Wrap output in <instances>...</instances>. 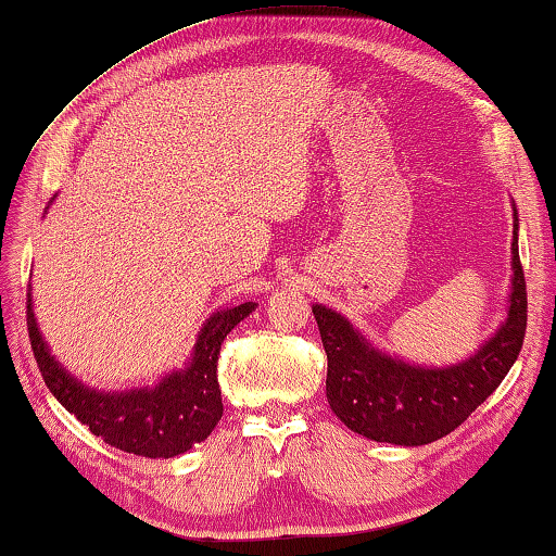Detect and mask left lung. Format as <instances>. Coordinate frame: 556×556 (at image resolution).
<instances>
[{
    "label": "left lung",
    "instance_id": "1",
    "mask_svg": "<svg viewBox=\"0 0 556 556\" xmlns=\"http://www.w3.org/2000/svg\"><path fill=\"white\" fill-rule=\"evenodd\" d=\"M513 202V281L505 319L475 354L451 366H422L376 349L346 316L314 304L329 358L326 399L343 426L376 443L428 445L468 420L502 383L519 356L527 329L525 271Z\"/></svg>",
    "mask_w": 556,
    "mask_h": 556
}]
</instances>
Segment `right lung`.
Segmentation results:
<instances>
[{"mask_svg":"<svg viewBox=\"0 0 556 556\" xmlns=\"http://www.w3.org/2000/svg\"><path fill=\"white\" fill-rule=\"evenodd\" d=\"M26 296V326L34 358L54 399L103 443L143 457L182 455L213 433L223 418V395L217 383L219 346L237 324L257 309L254 302H244L210 314V319L200 326L188 364L167 371L155 386L99 391L76 378L51 354L34 316L31 285Z\"/></svg>","mask_w":556,"mask_h":556,"instance_id":"obj_1","label":"right lung"}]
</instances>
